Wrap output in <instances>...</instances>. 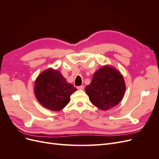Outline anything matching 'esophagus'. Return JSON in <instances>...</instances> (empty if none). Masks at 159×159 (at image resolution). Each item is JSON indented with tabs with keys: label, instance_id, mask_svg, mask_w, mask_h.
Here are the masks:
<instances>
[{
	"label": "esophagus",
	"instance_id": "esophagus-1",
	"mask_svg": "<svg viewBox=\"0 0 159 159\" xmlns=\"http://www.w3.org/2000/svg\"><path fill=\"white\" fill-rule=\"evenodd\" d=\"M77 88H78V89H84V85L78 86V87H77Z\"/></svg>",
	"mask_w": 159,
	"mask_h": 159
}]
</instances>
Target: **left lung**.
<instances>
[{
	"instance_id": "1",
	"label": "left lung",
	"mask_w": 159,
	"mask_h": 159,
	"mask_svg": "<svg viewBox=\"0 0 159 159\" xmlns=\"http://www.w3.org/2000/svg\"><path fill=\"white\" fill-rule=\"evenodd\" d=\"M85 92L95 107L107 110L115 107L122 100L125 84L120 72L109 66L96 71L92 81L86 86Z\"/></svg>"
}]
</instances>
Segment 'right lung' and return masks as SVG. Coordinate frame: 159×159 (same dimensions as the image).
<instances>
[{
  "label": "right lung",
  "instance_id": "obj_1",
  "mask_svg": "<svg viewBox=\"0 0 159 159\" xmlns=\"http://www.w3.org/2000/svg\"><path fill=\"white\" fill-rule=\"evenodd\" d=\"M76 90L59 71L52 68L42 72L34 84V94L38 102L54 111L64 108L70 102V95Z\"/></svg>",
  "mask_w": 159,
  "mask_h": 159
}]
</instances>
